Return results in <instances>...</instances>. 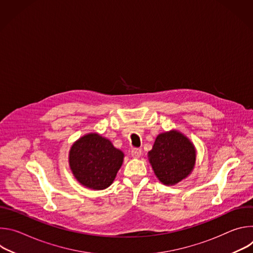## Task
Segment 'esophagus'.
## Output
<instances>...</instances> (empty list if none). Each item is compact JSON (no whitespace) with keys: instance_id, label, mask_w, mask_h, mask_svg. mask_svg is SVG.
Here are the masks:
<instances>
[{"instance_id":"esophagus-1","label":"esophagus","mask_w":253,"mask_h":253,"mask_svg":"<svg viewBox=\"0 0 253 253\" xmlns=\"http://www.w3.org/2000/svg\"><path fill=\"white\" fill-rule=\"evenodd\" d=\"M141 154H142V152H141V149H139V148H134L131 151V155L133 158H140Z\"/></svg>"}]
</instances>
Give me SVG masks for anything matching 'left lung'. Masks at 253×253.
I'll list each match as a JSON object with an SVG mask.
<instances>
[{
	"instance_id": "left-lung-1",
	"label": "left lung",
	"mask_w": 253,
	"mask_h": 253,
	"mask_svg": "<svg viewBox=\"0 0 253 253\" xmlns=\"http://www.w3.org/2000/svg\"><path fill=\"white\" fill-rule=\"evenodd\" d=\"M148 160L159 181L172 186L186 179L194 169L196 148L190 139L178 130L157 135Z\"/></svg>"
}]
</instances>
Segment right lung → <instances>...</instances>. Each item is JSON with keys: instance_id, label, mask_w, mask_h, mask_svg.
Returning <instances> with one entry per match:
<instances>
[{"instance_id": "right-lung-1", "label": "right lung", "mask_w": 253, "mask_h": 253, "mask_svg": "<svg viewBox=\"0 0 253 253\" xmlns=\"http://www.w3.org/2000/svg\"><path fill=\"white\" fill-rule=\"evenodd\" d=\"M124 153L98 133H88L76 140L69 151V166L77 181L86 188L103 190L115 180Z\"/></svg>"}]
</instances>
